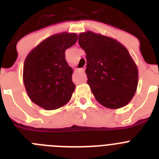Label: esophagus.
<instances>
[{
    "label": "esophagus",
    "mask_w": 159,
    "mask_h": 159,
    "mask_svg": "<svg viewBox=\"0 0 159 159\" xmlns=\"http://www.w3.org/2000/svg\"><path fill=\"white\" fill-rule=\"evenodd\" d=\"M84 68H85V67H84ZM84 68H82V69H80V71H82V72H84Z\"/></svg>",
    "instance_id": "34e87169"
}]
</instances>
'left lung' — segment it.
Wrapping results in <instances>:
<instances>
[{"label": "left lung", "mask_w": 159, "mask_h": 159, "mask_svg": "<svg viewBox=\"0 0 159 159\" xmlns=\"http://www.w3.org/2000/svg\"><path fill=\"white\" fill-rule=\"evenodd\" d=\"M86 52L88 84L95 99L105 107L118 109L128 104L135 94L138 67L121 43L91 31L79 35Z\"/></svg>", "instance_id": "obj_1"}]
</instances>
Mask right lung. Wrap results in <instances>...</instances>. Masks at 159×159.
<instances>
[{"mask_svg":"<svg viewBox=\"0 0 159 159\" xmlns=\"http://www.w3.org/2000/svg\"><path fill=\"white\" fill-rule=\"evenodd\" d=\"M77 39L75 33L52 35L40 42L25 59L23 80L26 92L32 102L45 110L58 109L71 99L75 85L65 51Z\"/></svg>","mask_w":159,"mask_h":159,"instance_id":"1","label":"right lung"}]
</instances>
